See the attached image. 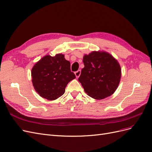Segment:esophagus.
I'll use <instances>...</instances> for the list:
<instances>
[{
    "label": "esophagus",
    "mask_w": 152,
    "mask_h": 152,
    "mask_svg": "<svg viewBox=\"0 0 152 152\" xmlns=\"http://www.w3.org/2000/svg\"><path fill=\"white\" fill-rule=\"evenodd\" d=\"M80 73H81V71H80V70H77V72H75V76H76V77H77V78H78V77H79L80 76Z\"/></svg>",
    "instance_id": "34e87169"
}]
</instances>
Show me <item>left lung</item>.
<instances>
[{
  "mask_svg": "<svg viewBox=\"0 0 152 152\" xmlns=\"http://www.w3.org/2000/svg\"><path fill=\"white\" fill-rule=\"evenodd\" d=\"M84 68L79 78L86 93L91 98L102 99L117 89L121 77L117 61L106 52L94 51L83 58Z\"/></svg>",
  "mask_w": 152,
  "mask_h": 152,
  "instance_id": "left-lung-1",
  "label": "left lung"
}]
</instances>
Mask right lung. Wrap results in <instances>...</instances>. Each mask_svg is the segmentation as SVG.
<instances>
[{"instance_id":"right-lung-1","label":"right lung","mask_w":152,"mask_h":152,"mask_svg":"<svg viewBox=\"0 0 152 152\" xmlns=\"http://www.w3.org/2000/svg\"><path fill=\"white\" fill-rule=\"evenodd\" d=\"M32 83L41 97L54 100L61 96L69 82L75 79L71 72L70 63L64 55L45 56L37 63L31 70Z\"/></svg>"}]
</instances>
